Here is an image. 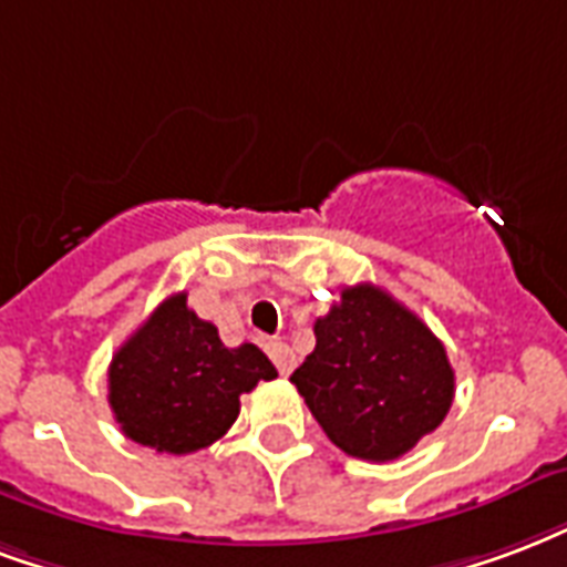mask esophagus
I'll use <instances>...</instances> for the list:
<instances>
[{"label":"esophagus","instance_id":"1","mask_svg":"<svg viewBox=\"0 0 567 567\" xmlns=\"http://www.w3.org/2000/svg\"><path fill=\"white\" fill-rule=\"evenodd\" d=\"M267 354H270V360L276 363V369H279L282 375H288V372L297 367V354L291 351V346H285V342H270V346H267Z\"/></svg>","mask_w":567,"mask_h":567}]
</instances>
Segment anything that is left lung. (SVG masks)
Instances as JSON below:
<instances>
[{"label": "left lung", "mask_w": 567, "mask_h": 567, "mask_svg": "<svg viewBox=\"0 0 567 567\" xmlns=\"http://www.w3.org/2000/svg\"><path fill=\"white\" fill-rule=\"evenodd\" d=\"M295 388L339 451L369 463L409 454L454 402V369L430 327L375 285L346 288L316 321Z\"/></svg>", "instance_id": "1"}]
</instances>
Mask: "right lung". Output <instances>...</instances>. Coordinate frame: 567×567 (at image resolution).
I'll return each mask as SVG.
<instances>
[{
    "instance_id": "right-lung-1",
    "label": "right lung",
    "mask_w": 567,
    "mask_h": 567,
    "mask_svg": "<svg viewBox=\"0 0 567 567\" xmlns=\"http://www.w3.org/2000/svg\"><path fill=\"white\" fill-rule=\"evenodd\" d=\"M276 379L261 348H228L186 291L171 295L125 339L107 369V402L132 442L158 454H195L228 433L240 396Z\"/></svg>"
}]
</instances>
